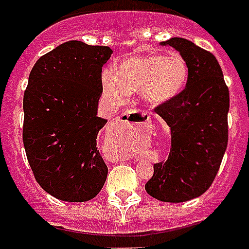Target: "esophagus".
<instances>
[{
	"label": "esophagus",
	"mask_w": 249,
	"mask_h": 249,
	"mask_svg": "<svg viewBox=\"0 0 249 249\" xmlns=\"http://www.w3.org/2000/svg\"><path fill=\"white\" fill-rule=\"evenodd\" d=\"M150 120V116L145 112L134 111V110H128L119 116V123H124V124H133V125H144L148 124Z\"/></svg>",
	"instance_id": "1"
}]
</instances>
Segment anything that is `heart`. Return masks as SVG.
Instances as JSON below:
<instances>
[{
  "instance_id": "obj_1",
  "label": "heart",
  "mask_w": 249,
  "mask_h": 249,
  "mask_svg": "<svg viewBox=\"0 0 249 249\" xmlns=\"http://www.w3.org/2000/svg\"><path fill=\"white\" fill-rule=\"evenodd\" d=\"M189 76V64L181 54H143L106 70L102 85L106 92L116 96L141 91L145 101L160 105L182 92Z\"/></svg>"
}]
</instances>
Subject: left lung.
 Masks as SVG:
<instances>
[{"label": "left lung", "mask_w": 249, "mask_h": 249, "mask_svg": "<svg viewBox=\"0 0 249 249\" xmlns=\"http://www.w3.org/2000/svg\"><path fill=\"white\" fill-rule=\"evenodd\" d=\"M162 44L179 52L190 76L176 99L154 107L171 128V149L154 163L145 190L160 201L183 202L202 195L218 173L228 144L229 89L210 52L183 37Z\"/></svg>", "instance_id": "8db88e82"}]
</instances>
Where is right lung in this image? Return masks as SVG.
Masks as SVG:
<instances>
[{
	"label": "right lung",
	"mask_w": 249,
	"mask_h": 249,
	"mask_svg": "<svg viewBox=\"0 0 249 249\" xmlns=\"http://www.w3.org/2000/svg\"><path fill=\"white\" fill-rule=\"evenodd\" d=\"M112 50L67 41L37 59L24 93L22 142L36 182L54 197L83 202L106 181L97 145L102 66Z\"/></svg>",
	"instance_id": "obj_1"
}]
</instances>
